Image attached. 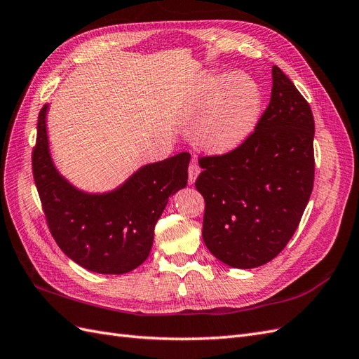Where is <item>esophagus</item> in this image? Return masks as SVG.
I'll return each instance as SVG.
<instances>
[{"label": "esophagus", "mask_w": 359, "mask_h": 359, "mask_svg": "<svg viewBox=\"0 0 359 359\" xmlns=\"http://www.w3.org/2000/svg\"><path fill=\"white\" fill-rule=\"evenodd\" d=\"M201 173V168L196 161H191L190 166H189V182L190 184H194V181H196L198 175Z\"/></svg>", "instance_id": "1"}]
</instances>
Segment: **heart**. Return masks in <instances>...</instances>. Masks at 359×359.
<instances>
[{
    "label": "heart",
    "instance_id": "1",
    "mask_svg": "<svg viewBox=\"0 0 359 359\" xmlns=\"http://www.w3.org/2000/svg\"><path fill=\"white\" fill-rule=\"evenodd\" d=\"M262 106L257 83L244 74H210L196 95V109L206 114L196 142L214 154L229 153L253 132Z\"/></svg>",
    "mask_w": 359,
    "mask_h": 359
}]
</instances>
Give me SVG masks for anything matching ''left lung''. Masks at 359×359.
I'll return each instance as SVG.
<instances>
[{
	"label": "left lung",
	"instance_id": "8db88e82",
	"mask_svg": "<svg viewBox=\"0 0 359 359\" xmlns=\"http://www.w3.org/2000/svg\"><path fill=\"white\" fill-rule=\"evenodd\" d=\"M313 137L310 104L274 66L271 100L255 132L231 153L199 160L203 243L223 264L256 268L286 247L313 190Z\"/></svg>",
	"mask_w": 359,
	"mask_h": 359
}]
</instances>
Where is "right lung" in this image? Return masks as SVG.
I'll return each instance as SVG.
<instances>
[{"label":"right lung","instance_id":"add662e5","mask_svg":"<svg viewBox=\"0 0 359 359\" xmlns=\"http://www.w3.org/2000/svg\"><path fill=\"white\" fill-rule=\"evenodd\" d=\"M41 107L32 173L58 247L73 262L97 274H126L142 265L154 241V227L168 201L187 186L190 154L180 153L137 169L107 193L76 189L50 157L46 114Z\"/></svg>","mask_w":359,"mask_h":359}]
</instances>
